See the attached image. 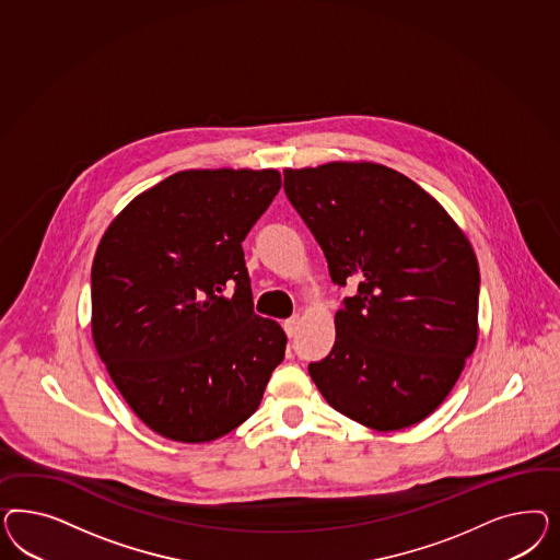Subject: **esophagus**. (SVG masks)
Returning <instances> with one entry per match:
<instances>
[{
	"mask_svg": "<svg viewBox=\"0 0 560 560\" xmlns=\"http://www.w3.org/2000/svg\"><path fill=\"white\" fill-rule=\"evenodd\" d=\"M283 328H285V335H288L289 339L295 337V332H298V328H300V316H291V318H288V320L283 323Z\"/></svg>",
	"mask_w": 560,
	"mask_h": 560,
	"instance_id": "34e87169",
	"label": "esophagus"
}]
</instances>
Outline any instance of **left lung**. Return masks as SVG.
Listing matches in <instances>:
<instances>
[{"label":"left lung","mask_w":560,"mask_h":560,"mask_svg":"<svg viewBox=\"0 0 560 560\" xmlns=\"http://www.w3.org/2000/svg\"><path fill=\"white\" fill-rule=\"evenodd\" d=\"M285 195L320 244L332 283H357L337 339L310 363L326 402L375 431L427 419L478 339L475 250L429 192L372 162L288 168Z\"/></svg>","instance_id":"8db88e82"}]
</instances>
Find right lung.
Wrapping results in <instances>:
<instances>
[{"label": "right lung", "instance_id": "1", "mask_svg": "<svg viewBox=\"0 0 560 560\" xmlns=\"http://www.w3.org/2000/svg\"><path fill=\"white\" fill-rule=\"evenodd\" d=\"M279 188L277 170L176 172L102 236L94 345L127 405L162 438L205 443L234 431L285 357L283 328L253 310L242 250Z\"/></svg>", "mask_w": 560, "mask_h": 560}]
</instances>
